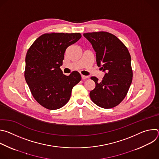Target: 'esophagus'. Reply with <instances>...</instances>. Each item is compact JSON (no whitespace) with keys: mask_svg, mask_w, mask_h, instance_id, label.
I'll use <instances>...</instances> for the list:
<instances>
[{"mask_svg":"<svg viewBox=\"0 0 159 159\" xmlns=\"http://www.w3.org/2000/svg\"><path fill=\"white\" fill-rule=\"evenodd\" d=\"M81 77H82V79H88V78H89V77H88V76L84 75H81Z\"/></svg>","mask_w":159,"mask_h":159,"instance_id":"34e87169","label":"esophagus"}]
</instances>
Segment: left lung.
<instances>
[{
    "label": "left lung",
    "mask_w": 159,
    "mask_h": 159,
    "mask_svg": "<svg viewBox=\"0 0 159 159\" xmlns=\"http://www.w3.org/2000/svg\"><path fill=\"white\" fill-rule=\"evenodd\" d=\"M96 52V62L103 72L101 82L96 83L90 98L97 106L109 109L118 106L126 96L133 79L131 56L125 45L114 34L99 31L84 33Z\"/></svg>",
    "instance_id": "left-lung-1"
}]
</instances>
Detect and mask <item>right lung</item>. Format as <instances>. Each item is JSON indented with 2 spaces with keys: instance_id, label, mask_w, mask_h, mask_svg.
Here are the masks:
<instances>
[{
  "instance_id": "right-lung-1",
  "label": "right lung",
  "mask_w": 159,
  "mask_h": 159,
  "mask_svg": "<svg viewBox=\"0 0 159 159\" xmlns=\"http://www.w3.org/2000/svg\"><path fill=\"white\" fill-rule=\"evenodd\" d=\"M82 37L80 33H45L37 38L26 56L25 80L35 100L50 110L61 108L69 101L72 88L81 80L74 71L63 74L66 49Z\"/></svg>"
}]
</instances>
